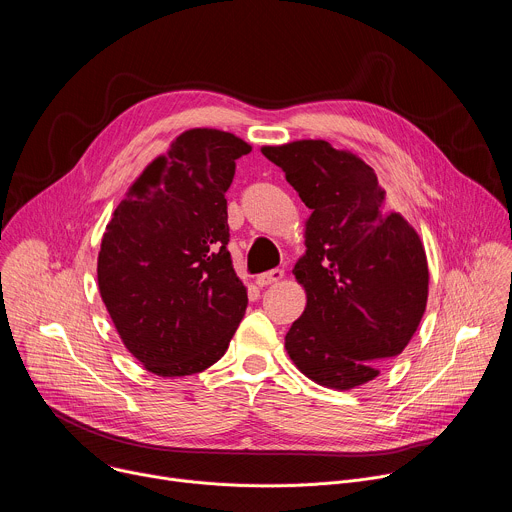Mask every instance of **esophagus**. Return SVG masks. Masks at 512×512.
<instances>
[{"mask_svg": "<svg viewBox=\"0 0 512 512\" xmlns=\"http://www.w3.org/2000/svg\"><path fill=\"white\" fill-rule=\"evenodd\" d=\"M283 275H285V271L283 269H271V271H265V273H261V275H257V285L259 287H265V285H271V283H277V281H281L283 279Z\"/></svg>", "mask_w": 512, "mask_h": 512, "instance_id": "34e87169", "label": "esophagus"}]
</instances>
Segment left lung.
Returning a JSON list of instances; mask_svg holds the SVG:
<instances>
[{
    "mask_svg": "<svg viewBox=\"0 0 512 512\" xmlns=\"http://www.w3.org/2000/svg\"><path fill=\"white\" fill-rule=\"evenodd\" d=\"M302 202L306 255L294 267L308 304L285 334L296 367L318 385L348 391L401 354L427 304L429 271L415 229L387 212L377 174L324 139L265 145Z\"/></svg>",
    "mask_w": 512,
    "mask_h": 512,
    "instance_id": "left-lung-1",
    "label": "left lung"
}]
</instances>
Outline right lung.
I'll return each mask as SVG.
<instances>
[{"label": "right lung", "instance_id": "right-lung-1", "mask_svg": "<svg viewBox=\"0 0 512 512\" xmlns=\"http://www.w3.org/2000/svg\"><path fill=\"white\" fill-rule=\"evenodd\" d=\"M249 152L227 131H184L131 184L105 229L101 298L125 348L158 377L208 369L245 316L225 192Z\"/></svg>", "mask_w": 512, "mask_h": 512}]
</instances>
